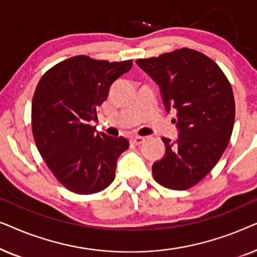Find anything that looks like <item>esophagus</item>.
Here are the masks:
<instances>
[{
    "mask_svg": "<svg viewBox=\"0 0 257 257\" xmlns=\"http://www.w3.org/2000/svg\"><path fill=\"white\" fill-rule=\"evenodd\" d=\"M130 140H131V144H133V145H140V144H143L144 142H145V137L135 136V137H132Z\"/></svg>",
    "mask_w": 257,
    "mask_h": 257,
    "instance_id": "34e87169",
    "label": "esophagus"
}]
</instances>
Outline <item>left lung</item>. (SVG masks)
<instances>
[{
	"instance_id": "8db88e82",
	"label": "left lung",
	"mask_w": 257,
	"mask_h": 257,
	"mask_svg": "<svg viewBox=\"0 0 257 257\" xmlns=\"http://www.w3.org/2000/svg\"><path fill=\"white\" fill-rule=\"evenodd\" d=\"M137 64L160 86L165 107L175 108L177 140L161 138L165 156L152 166L164 187L184 191L199 184L222 157L231 137L235 100L220 66L193 49L181 48Z\"/></svg>"
}]
</instances>
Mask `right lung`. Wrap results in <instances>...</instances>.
<instances>
[{"instance_id": "add662e5", "label": "right lung", "mask_w": 257, "mask_h": 257, "mask_svg": "<svg viewBox=\"0 0 257 257\" xmlns=\"http://www.w3.org/2000/svg\"><path fill=\"white\" fill-rule=\"evenodd\" d=\"M132 61L108 62L78 55L42 76L33 97L35 143L55 178L76 194L104 191L115 177L119 156L128 149L124 137L96 132L89 121L106 100L112 83Z\"/></svg>"}]
</instances>
